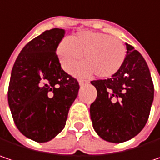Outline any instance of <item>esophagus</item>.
<instances>
[{
    "instance_id": "obj_1",
    "label": "esophagus",
    "mask_w": 160,
    "mask_h": 160,
    "mask_svg": "<svg viewBox=\"0 0 160 160\" xmlns=\"http://www.w3.org/2000/svg\"><path fill=\"white\" fill-rule=\"evenodd\" d=\"M87 84V81H85V80H79V86H83Z\"/></svg>"
}]
</instances>
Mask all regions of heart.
<instances>
[{
    "label": "heart",
    "mask_w": 160,
    "mask_h": 160,
    "mask_svg": "<svg viewBox=\"0 0 160 160\" xmlns=\"http://www.w3.org/2000/svg\"><path fill=\"white\" fill-rule=\"evenodd\" d=\"M63 69L72 73L80 63L82 54L85 63L76 74L91 76L97 74L100 78H109L117 74L126 58L123 42L112 35L102 32H81L70 39H63L57 49Z\"/></svg>",
    "instance_id": "obj_1"
}]
</instances>
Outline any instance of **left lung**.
I'll use <instances>...</instances> for the list:
<instances>
[{
  "label": "left lung",
  "instance_id": "1",
  "mask_svg": "<svg viewBox=\"0 0 160 160\" xmlns=\"http://www.w3.org/2000/svg\"><path fill=\"white\" fill-rule=\"evenodd\" d=\"M120 70L107 80L92 81L97 97L90 117L97 135L106 141L122 143L136 137L148 119L154 99L150 72L139 52L126 43Z\"/></svg>",
  "mask_w": 160,
  "mask_h": 160
}]
</instances>
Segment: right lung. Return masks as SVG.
I'll return each mask as SVG.
<instances>
[{
  "instance_id": "obj_1",
  "label": "right lung",
  "mask_w": 160,
  "mask_h": 160,
  "mask_svg": "<svg viewBox=\"0 0 160 160\" xmlns=\"http://www.w3.org/2000/svg\"><path fill=\"white\" fill-rule=\"evenodd\" d=\"M63 29L45 31L29 42L13 64L8 104L20 132L39 143L55 138L65 126L78 95L76 79L66 74L55 53Z\"/></svg>"
}]
</instances>
